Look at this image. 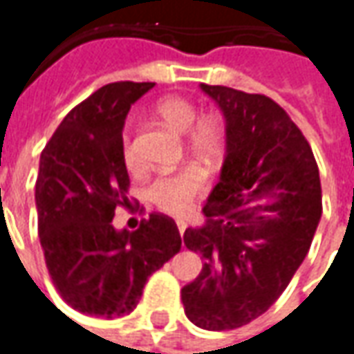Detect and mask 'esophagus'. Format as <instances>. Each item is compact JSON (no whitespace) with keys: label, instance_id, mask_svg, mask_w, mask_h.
Wrapping results in <instances>:
<instances>
[{"label":"esophagus","instance_id":"34e87169","mask_svg":"<svg viewBox=\"0 0 354 354\" xmlns=\"http://www.w3.org/2000/svg\"><path fill=\"white\" fill-rule=\"evenodd\" d=\"M176 225H178V232H180V236L184 234V230H186V223L184 221H176Z\"/></svg>","mask_w":354,"mask_h":354}]
</instances>
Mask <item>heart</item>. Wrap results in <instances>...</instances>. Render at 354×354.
I'll return each mask as SVG.
<instances>
[{
  "label": "heart",
  "instance_id": "b5f03b06",
  "mask_svg": "<svg viewBox=\"0 0 354 354\" xmlns=\"http://www.w3.org/2000/svg\"><path fill=\"white\" fill-rule=\"evenodd\" d=\"M157 114L168 126L180 133H189L192 151L201 157H213L221 145V133L213 120L201 118L196 104L182 96H167L158 100ZM122 158L129 170H137L141 160L137 155L133 137L124 133L122 137ZM205 189V178L196 168H186L178 172H165L153 178L145 187L147 199L162 213L168 215H184L194 205L197 197Z\"/></svg>",
  "mask_w": 354,
  "mask_h": 354
}]
</instances>
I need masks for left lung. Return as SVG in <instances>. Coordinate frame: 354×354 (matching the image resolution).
I'll return each mask as SVG.
<instances>
[{"label":"left lung","instance_id":"8db88e82","mask_svg":"<svg viewBox=\"0 0 354 354\" xmlns=\"http://www.w3.org/2000/svg\"><path fill=\"white\" fill-rule=\"evenodd\" d=\"M201 88L227 120V157L205 225L184 232L203 268L182 288V304L197 328L227 331L268 312L287 288L318 228L322 184L312 147L273 98ZM266 195L271 204L255 203Z\"/></svg>","mask_w":354,"mask_h":354}]
</instances>
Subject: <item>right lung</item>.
I'll use <instances>...</instances> for the list:
<instances>
[{
  "label": "right lung",
  "mask_w": 354,
  "mask_h": 354,
  "mask_svg": "<svg viewBox=\"0 0 354 354\" xmlns=\"http://www.w3.org/2000/svg\"><path fill=\"white\" fill-rule=\"evenodd\" d=\"M153 85L100 86L64 118L40 155L35 197L46 268L59 297L88 316L129 314L149 275L182 248L176 223L162 213L133 232L112 227L116 207H129L124 120Z\"/></svg>",
  "instance_id": "1"
}]
</instances>
